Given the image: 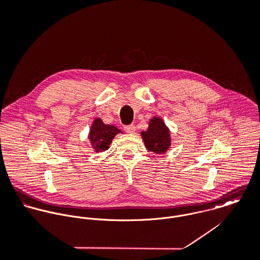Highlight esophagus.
<instances>
[{"instance_id":"1","label":"esophagus","mask_w":260,"mask_h":260,"mask_svg":"<svg viewBox=\"0 0 260 260\" xmlns=\"http://www.w3.org/2000/svg\"><path fill=\"white\" fill-rule=\"evenodd\" d=\"M123 128H124V131H125L126 133H128V134H133V133H135V131H136V126H135L134 124L125 125V126H123Z\"/></svg>"}]
</instances>
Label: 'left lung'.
<instances>
[{"label": "left lung", "mask_w": 260, "mask_h": 260, "mask_svg": "<svg viewBox=\"0 0 260 260\" xmlns=\"http://www.w3.org/2000/svg\"><path fill=\"white\" fill-rule=\"evenodd\" d=\"M145 146L156 154H164L170 146L169 129L160 117L151 119L147 132H142Z\"/></svg>", "instance_id": "obj_1"}]
</instances>
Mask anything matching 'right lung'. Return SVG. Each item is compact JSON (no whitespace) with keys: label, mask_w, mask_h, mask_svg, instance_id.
I'll return each instance as SVG.
<instances>
[{"label":"right lung","mask_w":260,"mask_h":260,"mask_svg":"<svg viewBox=\"0 0 260 260\" xmlns=\"http://www.w3.org/2000/svg\"><path fill=\"white\" fill-rule=\"evenodd\" d=\"M118 133L120 131L114 125L104 124L100 118H96L91 126L89 139L97 152L105 151L109 148L108 146Z\"/></svg>","instance_id":"right-lung-1"}]
</instances>
